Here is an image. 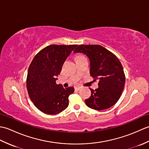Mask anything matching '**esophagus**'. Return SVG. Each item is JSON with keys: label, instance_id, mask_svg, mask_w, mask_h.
<instances>
[{"label": "esophagus", "instance_id": "esophagus-1", "mask_svg": "<svg viewBox=\"0 0 149 149\" xmlns=\"http://www.w3.org/2000/svg\"><path fill=\"white\" fill-rule=\"evenodd\" d=\"M81 88V86H75V90H79Z\"/></svg>", "mask_w": 149, "mask_h": 149}]
</instances>
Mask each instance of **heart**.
<instances>
[{
	"label": "heart",
	"instance_id": "b5f03b06",
	"mask_svg": "<svg viewBox=\"0 0 149 149\" xmlns=\"http://www.w3.org/2000/svg\"><path fill=\"white\" fill-rule=\"evenodd\" d=\"M82 57H83V56H77V59H78V58H82Z\"/></svg>",
	"mask_w": 149,
	"mask_h": 149
}]
</instances>
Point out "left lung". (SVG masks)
I'll use <instances>...</instances> for the list:
<instances>
[{
	"label": "left lung",
	"instance_id": "left-lung-1",
	"mask_svg": "<svg viewBox=\"0 0 149 149\" xmlns=\"http://www.w3.org/2000/svg\"><path fill=\"white\" fill-rule=\"evenodd\" d=\"M74 53H83L90 62V75L99 80V88L91 90V96L85 100L95 110L108 109L117 102L125 86V77L121 63L112 52L99 45H81Z\"/></svg>",
	"mask_w": 149,
	"mask_h": 149
}]
</instances>
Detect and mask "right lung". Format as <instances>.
Instances as JSON below:
<instances>
[{
    "mask_svg": "<svg viewBox=\"0 0 149 149\" xmlns=\"http://www.w3.org/2000/svg\"><path fill=\"white\" fill-rule=\"evenodd\" d=\"M77 45H50L37 54L28 69L27 89L31 101L41 111L56 115L68 106L74 87L64 88L56 84L67 57Z\"/></svg>",
    "mask_w": 149,
    "mask_h": 149,
    "instance_id": "1",
    "label": "right lung"
}]
</instances>
